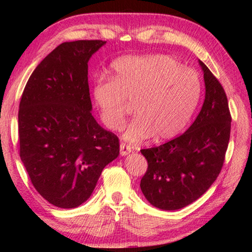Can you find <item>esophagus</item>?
<instances>
[{
	"mask_svg": "<svg viewBox=\"0 0 252 252\" xmlns=\"http://www.w3.org/2000/svg\"><path fill=\"white\" fill-rule=\"evenodd\" d=\"M132 150H133V148L129 146V144H126V143L120 144V155L121 156H127Z\"/></svg>",
	"mask_w": 252,
	"mask_h": 252,
	"instance_id": "1",
	"label": "esophagus"
}]
</instances>
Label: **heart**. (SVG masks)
I'll use <instances>...</instances> for the list:
<instances>
[{
	"mask_svg": "<svg viewBox=\"0 0 252 252\" xmlns=\"http://www.w3.org/2000/svg\"><path fill=\"white\" fill-rule=\"evenodd\" d=\"M92 93L108 129H121L129 102L136 117L125 131L127 141L139 142L153 134L167 140L180 133L192 116L201 81L197 71L170 55L123 57L111 64V79L95 81Z\"/></svg>",
	"mask_w": 252,
	"mask_h": 252,
	"instance_id": "heart-1",
	"label": "heart"
}]
</instances>
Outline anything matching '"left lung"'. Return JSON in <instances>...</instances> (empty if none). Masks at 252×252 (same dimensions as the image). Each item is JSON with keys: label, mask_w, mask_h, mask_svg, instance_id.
Returning <instances> with one entry per match:
<instances>
[{"label": "left lung", "mask_w": 252, "mask_h": 252, "mask_svg": "<svg viewBox=\"0 0 252 252\" xmlns=\"http://www.w3.org/2000/svg\"><path fill=\"white\" fill-rule=\"evenodd\" d=\"M206 97L185 133L159 147L142 149L148 161L142 193L152 206L178 210L199 199L218 178L227 152L231 114L223 87L202 61Z\"/></svg>", "instance_id": "obj_1"}]
</instances>
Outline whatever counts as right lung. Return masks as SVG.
<instances>
[{"label":"right lung","mask_w":252,"mask_h":252,"mask_svg":"<svg viewBox=\"0 0 252 252\" xmlns=\"http://www.w3.org/2000/svg\"><path fill=\"white\" fill-rule=\"evenodd\" d=\"M105 41L64 42L30 76L19 109L20 157L51 204L79 207L120 153L119 138L93 118L88 62Z\"/></svg>","instance_id":"obj_1"}]
</instances>
